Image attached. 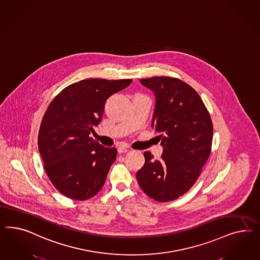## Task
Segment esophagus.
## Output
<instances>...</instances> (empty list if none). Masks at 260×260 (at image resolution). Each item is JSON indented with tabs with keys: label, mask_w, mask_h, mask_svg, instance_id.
<instances>
[{
	"label": "esophagus",
	"mask_w": 260,
	"mask_h": 260,
	"mask_svg": "<svg viewBox=\"0 0 260 260\" xmlns=\"http://www.w3.org/2000/svg\"><path fill=\"white\" fill-rule=\"evenodd\" d=\"M117 150H118V153H126V152L128 151V150H127L126 148H125V147H122V146H121V147H119Z\"/></svg>",
	"instance_id": "obj_1"
}]
</instances>
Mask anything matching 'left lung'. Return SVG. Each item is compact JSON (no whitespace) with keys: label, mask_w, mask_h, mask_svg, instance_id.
I'll return each mask as SVG.
<instances>
[{"label":"left lung","mask_w":260,"mask_h":260,"mask_svg":"<svg viewBox=\"0 0 260 260\" xmlns=\"http://www.w3.org/2000/svg\"><path fill=\"white\" fill-rule=\"evenodd\" d=\"M155 95L154 131L164 150L155 160L145 151V164L136 173L142 190L158 202L175 200L197 182L212 151L213 126L197 91L168 76L141 79Z\"/></svg>","instance_id":"1"}]
</instances>
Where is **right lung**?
Here are the masks:
<instances>
[{"label": "right lung", "mask_w": 260, "mask_h": 260, "mask_svg": "<svg viewBox=\"0 0 260 260\" xmlns=\"http://www.w3.org/2000/svg\"><path fill=\"white\" fill-rule=\"evenodd\" d=\"M132 79H86L54 97L42 119L38 148L48 178L73 200H87L102 189L117 150L105 148L89 134L102 120L107 99Z\"/></svg>", "instance_id": "obj_1"}]
</instances>
